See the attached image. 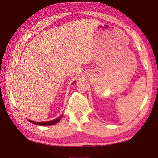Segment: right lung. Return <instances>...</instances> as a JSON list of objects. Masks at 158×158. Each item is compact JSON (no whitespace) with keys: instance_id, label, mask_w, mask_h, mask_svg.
Returning <instances> with one entry per match:
<instances>
[{"instance_id":"obj_1","label":"right lung","mask_w":158,"mask_h":158,"mask_svg":"<svg viewBox=\"0 0 158 158\" xmlns=\"http://www.w3.org/2000/svg\"><path fill=\"white\" fill-rule=\"evenodd\" d=\"M63 116H60L59 117H58L57 118H56L54 120H52V121H46V122H35L33 121H30V120H28L29 122H31V123H33V124H35V125H54L56 123H57L60 121V119L61 118V117Z\"/></svg>"}]
</instances>
